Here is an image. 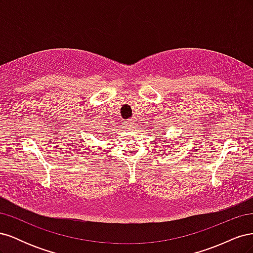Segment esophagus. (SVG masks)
Wrapping results in <instances>:
<instances>
[{"label": "esophagus", "instance_id": "esophagus-1", "mask_svg": "<svg viewBox=\"0 0 253 253\" xmlns=\"http://www.w3.org/2000/svg\"><path fill=\"white\" fill-rule=\"evenodd\" d=\"M126 127L128 128V129H131V128H134V126H135V121L133 120V119H128L126 122Z\"/></svg>", "mask_w": 253, "mask_h": 253}]
</instances>
